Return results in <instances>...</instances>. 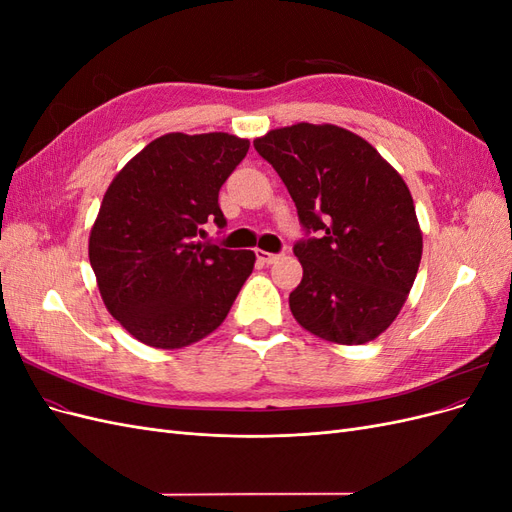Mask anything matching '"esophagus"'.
<instances>
[{"mask_svg": "<svg viewBox=\"0 0 512 512\" xmlns=\"http://www.w3.org/2000/svg\"><path fill=\"white\" fill-rule=\"evenodd\" d=\"M256 258L262 262V265H273V262L280 258V254H271L265 250H256Z\"/></svg>", "mask_w": 512, "mask_h": 512, "instance_id": "esophagus-1", "label": "esophagus"}]
</instances>
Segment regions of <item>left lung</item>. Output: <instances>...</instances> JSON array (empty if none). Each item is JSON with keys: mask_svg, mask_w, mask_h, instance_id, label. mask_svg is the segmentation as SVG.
<instances>
[{"mask_svg": "<svg viewBox=\"0 0 512 512\" xmlns=\"http://www.w3.org/2000/svg\"><path fill=\"white\" fill-rule=\"evenodd\" d=\"M254 147L282 177L303 228L292 247L303 265L292 316L329 342H371L406 303L423 254L408 185L361 136L329 123L271 130Z\"/></svg>", "mask_w": 512, "mask_h": 512, "instance_id": "left-lung-1", "label": "left lung"}]
</instances>
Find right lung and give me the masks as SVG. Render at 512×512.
I'll return each mask as SVG.
<instances>
[{
	"instance_id": "right-lung-1",
	"label": "right lung",
	"mask_w": 512,
	"mask_h": 512,
	"mask_svg": "<svg viewBox=\"0 0 512 512\" xmlns=\"http://www.w3.org/2000/svg\"><path fill=\"white\" fill-rule=\"evenodd\" d=\"M250 141L224 132L164 134L108 185L89 262L111 316L153 348H183L224 322L254 252L196 237L226 226L218 196Z\"/></svg>"
}]
</instances>
